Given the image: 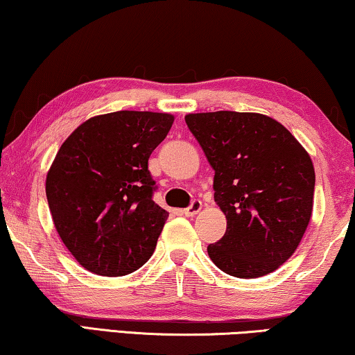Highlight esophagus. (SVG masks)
Wrapping results in <instances>:
<instances>
[{
	"mask_svg": "<svg viewBox=\"0 0 355 355\" xmlns=\"http://www.w3.org/2000/svg\"><path fill=\"white\" fill-rule=\"evenodd\" d=\"M200 209H202V200L195 198V200H192V203H190L189 207L184 209V214H186V216H195V214L200 211Z\"/></svg>",
	"mask_w": 355,
	"mask_h": 355,
	"instance_id": "1",
	"label": "esophagus"
}]
</instances>
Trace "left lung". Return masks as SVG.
Returning a JSON list of instances; mask_svg holds the SVG:
<instances>
[{
	"label": "left lung",
	"mask_w": 355,
	"mask_h": 355,
	"mask_svg": "<svg viewBox=\"0 0 355 355\" xmlns=\"http://www.w3.org/2000/svg\"><path fill=\"white\" fill-rule=\"evenodd\" d=\"M214 169V202L227 219L208 245L213 263L240 279L267 275L300 245L311 220L315 173L295 136L270 116L208 112L186 116Z\"/></svg>",
	"instance_id": "1"
}]
</instances>
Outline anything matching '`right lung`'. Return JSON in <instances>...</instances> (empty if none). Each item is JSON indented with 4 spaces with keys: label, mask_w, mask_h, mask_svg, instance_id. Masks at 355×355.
Returning a JSON list of instances; mask_svg holds the SVG:
<instances>
[{
    "label": "right lung",
    "mask_w": 355,
    "mask_h": 355,
    "mask_svg": "<svg viewBox=\"0 0 355 355\" xmlns=\"http://www.w3.org/2000/svg\"><path fill=\"white\" fill-rule=\"evenodd\" d=\"M174 116L120 110L89 118L60 146L46 178L55 229L92 274L121 277L153 254L168 211L148 157L171 130Z\"/></svg>",
    "instance_id": "1"
}]
</instances>
